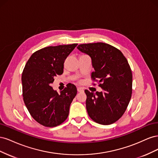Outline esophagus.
I'll return each instance as SVG.
<instances>
[{
  "label": "esophagus",
  "instance_id": "esophagus-1",
  "mask_svg": "<svg viewBox=\"0 0 158 158\" xmlns=\"http://www.w3.org/2000/svg\"><path fill=\"white\" fill-rule=\"evenodd\" d=\"M77 91H78V92H84V89L82 88H78Z\"/></svg>",
  "mask_w": 158,
  "mask_h": 158
}]
</instances>
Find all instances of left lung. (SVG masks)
I'll return each instance as SVG.
<instances>
[{
  "instance_id": "left-lung-1",
  "label": "left lung",
  "mask_w": 158,
  "mask_h": 158,
  "mask_svg": "<svg viewBox=\"0 0 158 158\" xmlns=\"http://www.w3.org/2000/svg\"><path fill=\"white\" fill-rule=\"evenodd\" d=\"M77 48L92 59L95 71L92 79L99 82L102 92L85 90L88 115L97 123L108 125L120 118L130 102L132 71L122 52L105 43L80 44Z\"/></svg>"
}]
</instances>
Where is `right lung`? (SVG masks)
I'll return each instance as SVG.
<instances>
[{"label":"right lung","mask_w":158,"mask_h":158,"mask_svg":"<svg viewBox=\"0 0 158 158\" xmlns=\"http://www.w3.org/2000/svg\"><path fill=\"white\" fill-rule=\"evenodd\" d=\"M77 44L49 46L35 51L27 60L22 76L23 102L35 120L54 127L67 118L70 106L77 94L74 84H67L59 94L50 84L63 73L64 63Z\"/></svg>","instance_id":"add662e5"}]
</instances>
